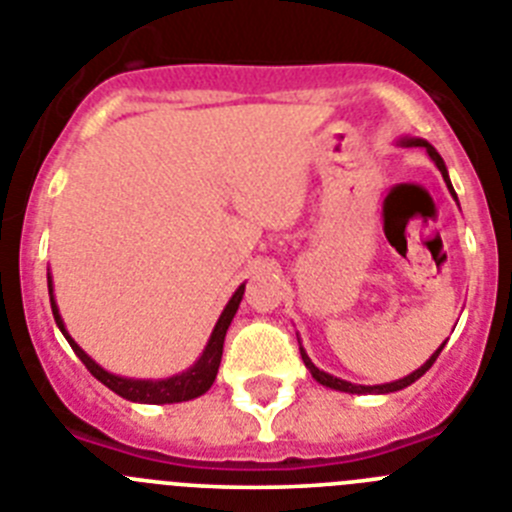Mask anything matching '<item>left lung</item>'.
I'll use <instances>...</instances> for the list:
<instances>
[{"label":"left lung","instance_id":"left-lung-1","mask_svg":"<svg viewBox=\"0 0 512 512\" xmlns=\"http://www.w3.org/2000/svg\"><path fill=\"white\" fill-rule=\"evenodd\" d=\"M397 146L425 148V153L431 156V161L438 166V171H441V174H443V182H446V187H449L451 197H454V200H456V192H454V187H451V179H449V171H446V164H443V158L438 156V151L431 146V143H428V140H423V138H400V140H397ZM297 341H300V338H297ZM443 346H446V341H443L441 346L436 348V354H431V359L425 361L423 366H418L415 372H410L408 377L395 379V382H387V384H351V382H346V379L333 377V374L323 372V369H318V366L312 364L310 356H307L305 348H302V343H300V354H302V361H305V366H307V369H310L312 379L323 384V387H330V390H338V392H348V395H390V392L405 390V387H410V384H413V382H418V379L423 377V374L428 372V369H431L433 361L438 359V354H441V351H443Z\"/></svg>","mask_w":512,"mask_h":512}]
</instances>
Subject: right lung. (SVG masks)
<instances>
[{
  "label": "right lung",
  "instance_id": "add662e5",
  "mask_svg": "<svg viewBox=\"0 0 512 512\" xmlns=\"http://www.w3.org/2000/svg\"><path fill=\"white\" fill-rule=\"evenodd\" d=\"M243 289L246 284L235 289L233 297L228 300L225 310L220 312V318H217L215 328L210 333V341H207L205 351L200 354V359L194 361L189 366L187 372L182 374H174V377H166V379H130V377H117V374L107 372L92 356L69 336V330L63 325L61 312H58L56 305V297H53V282H51V274H48V295H51V310H53V318H56V325L61 328V333L66 336L69 346L74 348V354L79 356L81 364L87 366L89 372L104 384V387H110L115 395L125 397L130 402H146V405H171V402H187L194 400V397L205 395L207 390L212 387L217 377V369H220V359H223V343H225V333H228L230 323H233L235 312H238V305L243 300Z\"/></svg>",
  "mask_w": 512,
  "mask_h": 512
}]
</instances>
